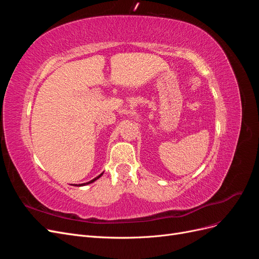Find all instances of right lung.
<instances>
[{"instance_id": "right-lung-1", "label": "right lung", "mask_w": 259, "mask_h": 259, "mask_svg": "<svg viewBox=\"0 0 259 259\" xmlns=\"http://www.w3.org/2000/svg\"><path fill=\"white\" fill-rule=\"evenodd\" d=\"M103 174H104V173H101L100 175H98V176H97L96 178H94V179H92V180H91V182H89V183H85V184H81V185H76V186H84V185H89V184H92V183H94V182H95V180H96V179H98V178H99V177H100L101 175H103Z\"/></svg>"}]
</instances>
